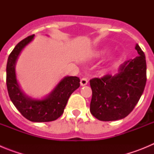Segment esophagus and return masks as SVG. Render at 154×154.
Returning <instances> with one entry per match:
<instances>
[{
	"label": "esophagus",
	"mask_w": 154,
	"mask_h": 154,
	"mask_svg": "<svg viewBox=\"0 0 154 154\" xmlns=\"http://www.w3.org/2000/svg\"><path fill=\"white\" fill-rule=\"evenodd\" d=\"M80 84H81L82 86H85V85H86L88 84V79L85 78H82L81 79V81H80Z\"/></svg>",
	"instance_id": "1"
}]
</instances>
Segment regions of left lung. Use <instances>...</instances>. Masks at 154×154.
I'll return each instance as SVG.
<instances>
[{
    "label": "left lung",
    "instance_id": "8db88e82",
    "mask_svg": "<svg viewBox=\"0 0 154 154\" xmlns=\"http://www.w3.org/2000/svg\"><path fill=\"white\" fill-rule=\"evenodd\" d=\"M135 48L138 56L122 64L117 74L90 80V112L99 120L123 119L140 99L146 85V64L140 47L137 44Z\"/></svg>",
    "mask_w": 154,
    "mask_h": 154
}]
</instances>
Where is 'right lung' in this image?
<instances>
[{
  "label": "right lung",
  "instance_id": "obj_1",
  "mask_svg": "<svg viewBox=\"0 0 154 154\" xmlns=\"http://www.w3.org/2000/svg\"><path fill=\"white\" fill-rule=\"evenodd\" d=\"M34 38L35 35L21 41L8 57L7 88L11 100L24 117L36 123L50 122L62 115L71 94L79 87L80 80L76 76H65L45 97L33 99L26 96L17 80L15 65L20 53Z\"/></svg>",
  "mask_w": 154,
  "mask_h": 154
}]
</instances>
